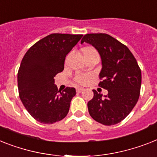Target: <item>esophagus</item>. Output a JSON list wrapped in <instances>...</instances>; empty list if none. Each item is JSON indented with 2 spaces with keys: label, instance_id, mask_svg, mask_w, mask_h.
<instances>
[{
  "label": "esophagus",
  "instance_id": "34e87169",
  "mask_svg": "<svg viewBox=\"0 0 157 157\" xmlns=\"http://www.w3.org/2000/svg\"><path fill=\"white\" fill-rule=\"evenodd\" d=\"M84 90H85V89H84V88H82V87L76 88V92H77V93H81V92L84 91Z\"/></svg>",
  "mask_w": 157,
  "mask_h": 157
}]
</instances>
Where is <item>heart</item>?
Wrapping results in <instances>:
<instances>
[{"instance_id":"obj_1","label":"heart","mask_w":157,"mask_h":157,"mask_svg":"<svg viewBox=\"0 0 157 157\" xmlns=\"http://www.w3.org/2000/svg\"><path fill=\"white\" fill-rule=\"evenodd\" d=\"M98 53L97 50L94 48H85L83 49V54L85 56H88V55L91 54V53ZM91 79V76L89 74H78L77 76L75 77V81L78 84H81V85H85L87 84L89 81H90Z\"/></svg>"}]
</instances>
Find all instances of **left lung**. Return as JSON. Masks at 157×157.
<instances>
[{
  "instance_id": "1",
  "label": "left lung",
  "mask_w": 157,
  "mask_h": 157,
  "mask_svg": "<svg viewBox=\"0 0 157 157\" xmlns=\"http://www.w3.org/2000/svg\"><path fill=\"white\" fill-rule=\"evenodd\" d=\"M98 50L102 67L99 86L107 90L102 96L96 90L88 102L94 120L106 126L117 124L132 111L138 101L141 87V70L127 46L107 34H87L81 39Z\"/></svg>"
}]
</instances>
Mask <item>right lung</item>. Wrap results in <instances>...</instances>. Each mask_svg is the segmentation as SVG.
<instances>
[{"mask_svg":"<svg viewBox=\"0 0 157 157\" xmlns=\"http://www.w3.org/2000/svg\"><path fill=\"white\" fill-rule=\"evenodd\" d=\"M82 34H52L28 50L17 72L19 97L29 114L44 124L62 120L76 95L74 88L59 91L54 77L64 68L65 57Z\"/></svg>","mask_w":157,"mask_h":157,"instance_id":"1","label":"right lung"}]
</instances>
